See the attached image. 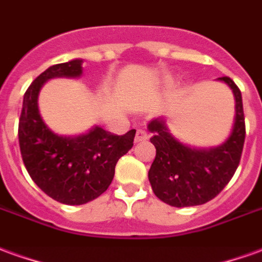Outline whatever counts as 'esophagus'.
I'll list each match as a JSON object with an SVG mask.
<instances>
[{"mask_svg": "<svg viewBox=\"0 0 262 262\" xmlns=\"http://www.w3.org/2000/svg\"><path fill=\"white\" fill-rule=\"evenodd\" d=\"M148 139V134L144 129H138L135 134V142H144Z\"/></svg>", "mask_w": 262, "mask_h": 262, "instance_id": "34e87169", "label": "esophagus"}]
</instances>
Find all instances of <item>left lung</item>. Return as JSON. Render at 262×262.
<instances>
[{
  "label": "left lung",
  "instance_id": "left-lung-1",
  "mask_svg": "<svg viewBox=\"0 0 262 262\" xmlns=\"http://www.w3.org/2000/svg\"><path fill=\"white\" fill-rule=\"evenodd\" d=\"M217 79L232 89L236 102L233 129L222 145L188 146L173 137L165 118L148 124L154 134L150 142L156 148L148 173L149 183L155 195L171 207H195L211 201L226 187L240 163L246 138L242 92L229 76Z\"/></svg>",
  "mask_w": 262,
  "mask_h": 262
}]
</instances>
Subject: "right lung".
Segmentation results:
<instances>
[{
	"mask_svg": "<svg viewBox=\"0 0 262 262\" xmlns=\"http://www.w3.org/2000/svg\"><path fill=\"white\" fill-rule=\"evenodd\" d=\"M82 62L78 58L41 72L25 93L19 118V146L26 170L41 191L67 205H82L102 195L135 137V129L114 135L97 125L78 137H62L46 125L37 103L40 89L53 78L81 76Z\"/></svg>",
	"mask_w": 262,
	"mask_h": 262,
	"instance_id": "right-lung-1",
	"label": "right lung"
}]
</instances>
